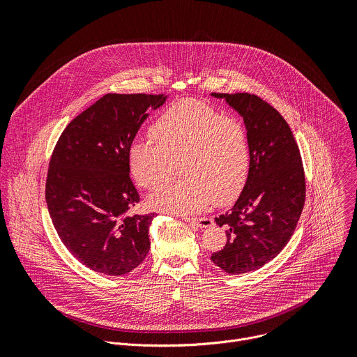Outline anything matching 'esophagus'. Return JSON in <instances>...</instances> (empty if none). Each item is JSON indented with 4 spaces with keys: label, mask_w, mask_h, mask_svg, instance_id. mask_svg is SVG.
<instances>
[{
    "label": "esophagus",
    "mask_w": 357,
    "mask_h": 357,
    "mask_svg": "<svg viewBox=\"0 0 357 357\" xmlns=\"http://www.w3.org/2000/svg\"><path fill=\"white\" fill-rule=\"evenodd\" d=\"M185 222L188 223H193L197 227H211L213 226V220L211 218H189V216H183L182 218Z\"/></svg>",
    "instance_id": "obj_1"
}]
</instances>
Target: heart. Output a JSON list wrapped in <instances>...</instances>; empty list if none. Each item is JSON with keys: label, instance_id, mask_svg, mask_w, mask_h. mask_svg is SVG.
Masks as SVG:
<instances>
[{"label": "heart", "instance_id": "heart-1", "mask_svg": "<svg viewBox=\"0 0 357 357\" xmlns=\"http://www.w3.org/2000/svg\"><path fill=\"white\" fill-rule=\"evenodd\" d=\"M154 139H134L127 161L137 183L160 188L181 160L183 179L164 186L149 197L155 209L193 213L215 200L225 205L245 186L250 172V139L244 124L218 109L186 98L168 106L149 128Z\"/></svg>", "mask_w": 357, "mask_h": 357}]
</instances>
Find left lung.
Returning a JSON list of instances; mask_svg holds the SVG:
<instances>
[{
	"mask_svg": "<svg viewBox=\"0 0 357 357\" xmlns=\"http://www.w3.org/2000/svg\"><path fill=\"white\" fill-rule=\"evenodd\" d=\"M244 120L250 139V172L241 195L226 215V245L212 261L229 274L257 270L275 259L295 231L305 203L299 148L284 117L250 93H212Z\"/></svg>",
	"mask_w": 357,
	"mask_h": 357,
	"instance_id": "1",
	"label": "left lung"
}]
</instances>
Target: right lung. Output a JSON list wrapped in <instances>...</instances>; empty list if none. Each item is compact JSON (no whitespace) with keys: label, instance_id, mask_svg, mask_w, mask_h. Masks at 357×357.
Returning a JSON list of instances; mask_svg holds the SVG:
<instances>
[{"label":"right lung","instance_id":"right-lung-1","mask_svg":"<svg viewBox=\"0 0 357 357\" xmlns=\"http://www.w3.org/2000/svg\"><path fill=\"white\" fill-rule=\"evenodd\" d=\"M165 100V94H105L68 124L50 157L45 189L50 219L72 256L93 271L128 274L149 251L155 215H127L139 202L127 152L146 110Z\"/></svg>","mask_w":357,"mask_h":357}]
</instances>
